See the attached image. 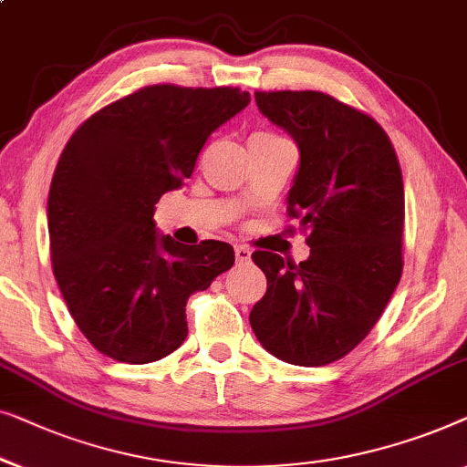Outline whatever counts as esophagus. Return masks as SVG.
I'll return each mask as SVG.
<instances>
[{
    "label": "esophagus",
    "instance_id": "obj_1",
    "mask_svg": "<svg viewBox=\"0 0 467 467\" xmlns=\"http://www.w3.org/2000/svg\"><path fill=\"white\" fill-rule=\"evenodd\" d=\"M234 255H236V262H239V265H247L249 258H252V252L243 245H234Z\"/></svg>",
    "mask_w": 467,
    "mask_h": 467
}]
</instances>
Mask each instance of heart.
<instances>
[{"mask_svg":"<svg viewBox=\"0 0 467 467\" xmlns=\"http://www.w3.org/2000/svg\"><path fill=\"white\" fill-rule=\"evenodd\" d=\"M255 135H265V137H277V135H273V133H255Z\"/></svg>","mask_w":467,"mask_h":467,"instance_id":"heart-1","label":"heart"}]
</instances>
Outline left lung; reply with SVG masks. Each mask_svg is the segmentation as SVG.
<instances>
[{
	"mask_svg": "<svg viewBox=\"0 0 467 467\" xmlns=\"http://www.w3.org/2000/svg\"><path fill=\"white\" fill-rule=\"evenodd\" d=\"M255 105L296 141L287 213L308 228L300 265L252 260L266 294L249 313L255 338L281 362L326 366L362 343L402 275L404 183L385 130L317 90L255 93Z\"/></svg>",
	"mask_w": 467,
	"mask_h": 467,
	"instance_id": "left-lung-1",
	"label": "left lung"
}]
</instances>
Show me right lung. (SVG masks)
Wrapping results in <instances>:
<instances>
[{
	"label": "right lung",
	"instance_id": "1",
	"mask_svg": "<svg viewBox=\"0 0 467 467\" xmlns=\"http://www.w3.org/2000/svg\"><path fill=\"white\" fill-rule=\"evenodd\" d=\"M239 88L156 84L109 103L71 135L48 192L52 271L88 343L150 364L188 337L186 302L234 265L224 241L182 245L156 202L183 186L207 137L247 108Z\"/></svg>",
	"mask_w": 467,
	"mask_h": 467
}]
</instances>
